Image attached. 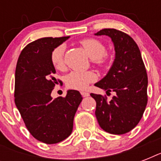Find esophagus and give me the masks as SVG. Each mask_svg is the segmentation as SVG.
Returning <instances> with one entry per match:
<instances>
[{
	"mask_svg": "<svg viewBox=\"0 0 161 161\" xmlns=\"http://www.w3.org/2000/svg\"><path fill=\"white\" fill-rule=\"evenodd\" d=\"M81 94H82L83 97H88V96H89V93H88V92H83V91L81 92Z\"/></svg>",
	"mask_w": 161,
	"mask_h": 161,
	"instance_id": "esophagus-1",
	"label": "esophagus"
}]
</instances>
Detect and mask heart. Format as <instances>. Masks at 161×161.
I'll use <instances>...</instances> for the list:
<instances>
[{"mask_svg": "<svg viewBox=\"0 0 161 161\" xmlns=\"http://www.w3.org/2000/svg\"><path fill=\"white\" fill-rule=\"evenodd\" d=\"M80 44L93 63L100 66L104 65L107 63L106 47L102 42L94 38H87L80 41ZM64 46L60 45L52 52L51 62L54 68L58 70H62L64 68ZM96 78L95 73L90 71L72 72L66 76L65 83L68 88L77 90H84L89 83L96 80Z\"/></svg>", "mask_w": 161, "mask_h": 161, "instance_id": "1", "label": "heart"}]
</instances>
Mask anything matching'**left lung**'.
<instances>
[{
    "label": "left lung",
    "mask_w": 161,
    "mask_h": 161,
    "mask_svg": "<svg viewBox=\"0 0 161 161\" xmlns=\"http://www.w3.org/2000/svg\"><path fill=\"white\" fill-rule=\"evenodd\" d=\"M95 35L109 36L115 50V59L108 73L94 84L106 93L114 92L115 95L108 102L106 97L91 93L96 101V118L106 132L126 134L139 124L147 104L146 69L139 47L128 34L105 28Z\"/></svg>",
    "instance_id": "left-lung-1"
}]
</instances>
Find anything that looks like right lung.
<instances>
[{
    "label": "right lung",
    "mask_w": 161,
    "mask_h": 161,
    "mask_svg": "<svg viewBox=\"0 0 161 161\" xmlns=\"http://www.w3.org/2000/svg\"><path fill=\"white\" fill-rule=\"evenodd\" d=\"M68 38L37 39L24 47L16 63L14 94L16 108L31 135L49 145L61 142L71 135L74 115L83 99L77 90H68L64 98L53 99L51 96L58 83L51 53Z\"/></svg>",
    "instance_id": "1"
}]
</instances>
